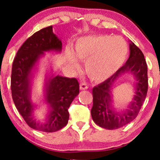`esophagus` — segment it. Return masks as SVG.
I'll use <instances>...</instances> for the list:
<instances>
[{
  "mask_svg": "<svg viewBox=\"0 0 160 160\" xmlns=\"http://www.w3.org/2000/svg\"><path fill=\"white\" fill-rule=\"evenodd\" d=\"M88 88H89V86H88V84L86 83V82H81V83H80V89H81V90H85V89H87Z\"/></svg>",
  "mask_w": 160,
  "mask_h": 160,
  "instance_id": "1",
  "label": "esophagus"
}]
</instances>
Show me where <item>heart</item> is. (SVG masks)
I'll use <instances>...</instances> for the list:
<instances>
[{"label":"heart","mask_w":160,"mask_h":160,"mask_svg":"<svg viewBox=\"0 0 160 160\" xmlns=\"http://www.w3.org/2000/svg\"><path fill=\"white\" fill-rule=\"evenodd\" d=\"M128 53V45L120 37L98 35L82 38L75 47V54L85 62L86 72L94 81H103L117 72L123 65ZM71 65L78 68L76 57L68 53Z\"/></svg>","instance_id":"1"}]
</instances>
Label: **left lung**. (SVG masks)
<instances>
[{
    "mask_svg": "<svg viewBox=\"0 0 160 160\" xmlns=\"http://www.w3.org/2000/svg\"><path fill=\"white\" fill-rule=\"evenodd\" d=\"M132 72L138 82L133 102L126 111L117 113L110 107V89L113 82L122 73ZM148 89V65L141 50L130 43V56L127 62L113 76L92 89L93 105L91 115L95 124L106 129H117L136 118L147 96Z\"/></svg>",
    "mask_w": 160,
    "mask_h": 160,
    "instance_id": "left-lung-1",
    "label": "left lung"
}]
</instances>
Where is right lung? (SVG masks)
Instances as JSON below:
<instances>
[{
    "label": "right lung",
    "instance_id": "add662e5",
    "mask_svg": "<svg viewBox=\"0 0 160 160\" xmlns=\"http://www.w3.org/2000/svg\"><path fill=\"white\" fill-rule=\"evenodd\" d=\"M62 41L52 32V26L41 29L24 42L14 58L11 74V92L18 111L26 123L34 129L54 132L68 124V108L80 92L76 78L56 76L49 80L47 89V103L50 111L45 123H40L33 117V104L29 95V75L33 66L43 52L61 51Z\"/></svg>",
    "mask_w": 160,
    "mask_h": 160
}]
</instances>
